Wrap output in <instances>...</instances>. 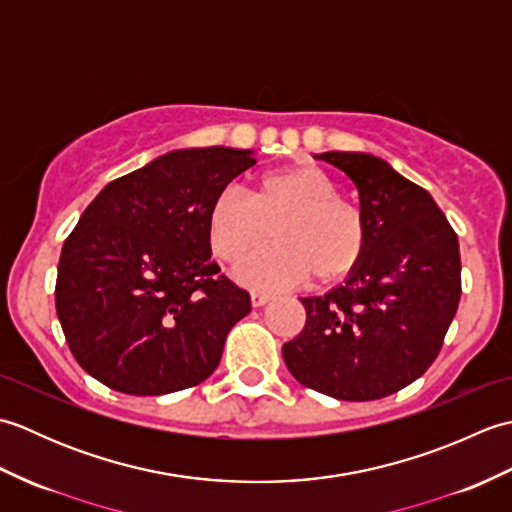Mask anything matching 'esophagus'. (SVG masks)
<instances>
[{"label":"esophagus","mask_w":512,"mask_h":512,"mask_svg":"<svg viewBox=\"0 0 512 512\" xmlns=\"http://www.w3.org/2000/svg\"><path fill=\"white\" fill-rule=\"evenodd\" d=\"M270 299H273V295H268V292H250V303H253V308H262Z\"/></svg>","instance_id":"obj_1"}]
</instances>
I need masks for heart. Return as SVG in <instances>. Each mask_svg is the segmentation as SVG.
<instances>
[{
    "mask_svg": "<svg viewBox=\"0 0 512 512\" xmlns=\"http://www.w3.org/2000/svg\"><path fill=\"white\" fill-rule=\"evenodd\" d=\"M274 228L275 245L235 266L239 284L270 290L295 286L312 275L332 286L361 266L367 250L363 211L339 195V184L317 165L270 171L248 193L222 189L206 211V231L222 262H237Z\"/></svg>",
    "mask_w": 512,
    "mask_h": 512,
    "instance_id": "obj_1",
    "label": "heart"
}]
</instances>
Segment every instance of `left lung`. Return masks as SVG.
<instances>
[{
    "label": "left lung",
    "instance_id": "left-lung-1",
    "mask_svg": "<svg viewBox=\"0 0 512 512\" xmlns=\"http://www.w3.org/2000/svg\"><path fill=\"white\" fill-rule=\"evenodd\" d=\"M319 158L354 182L367 250L345 284L301 297L306 328L281 352L301 385L339 400H378L436 361L462 295L458 235L431 193L387 160L365 151Z\"/></svg>",
    "mask_w": 512,
    "mask_h": 512
}]
</instances>
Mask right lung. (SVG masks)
<instances>
[{"label": "right lung", "mask_w": 512, "mask_h": 512, "mask_svg": "<svg viewBox=\"0 0 512 512\" xmlns=\"http://www.w3.org/2000/svg\"><path fill=\"white\" fill-rule=\"evenodd\" d=\"M255 151L173 149L103 187L65 239L54 303L70 350L129 396L200 385L250 295L211 262L206 211Z\"/></svg>", "instance_id": "1"}]
</instances>
